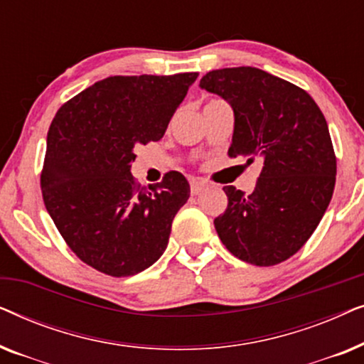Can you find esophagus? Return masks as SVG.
<instances>
[{"label": "esophagus", "mask_w": 364, "mask_h": 364, "mask_svg": "<svg viewBox=\"0 0 364 364\" xmlns=\"http://www.w3.org/2000/svg\"><path fill=\"white\" fill-rule=\"evenodd\" d=\"M207 187H208L207 182H203V181H196V178L191 181V193H192V196H198V193H200L202 191H205Z\"/></svg>", "instance_id": "esophagus-1"}]
</instances>
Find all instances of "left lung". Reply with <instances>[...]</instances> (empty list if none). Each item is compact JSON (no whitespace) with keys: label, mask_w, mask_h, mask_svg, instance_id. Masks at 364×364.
<instances>
[{"label":"left lung","mask_w":364,"mask_h":364,"mask_svg":"<svg viewBox=\"0 0 364 364\" xmlns=\"http://www.w3.org/2000/svg\"><path fill=\"white\" fill-rule=\"evenodd\" d=\"M200 87L235 114L228 157L262 162L245 196L223 187L228 205L213 223L227 250L257 267L288 260L308 242L333 197L336 156L326 119L305 89L262 69H215Z\"/></svg>","instance_id":"obj_1"}]
</instances>
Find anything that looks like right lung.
Here are the masks:
<instances>
[{"label": "right lung", "instance_id": "add662e5", "mask_svg": "<svg viewBox=\"0 0 364 364\" xmlns=\"http://www.w3.org/2000/svg\"><path fill=\"white\" fill-rule=\"evenodd\" d=\"M198 73L111 76L64 102L48 131L41 171L46 210L79 260L131 277L166 250L172 220L191 197L181 172L142 188L134 149L162 139Z\"/></svg>", "mask_w": 364, "mask_h": 364}]
</instances>
